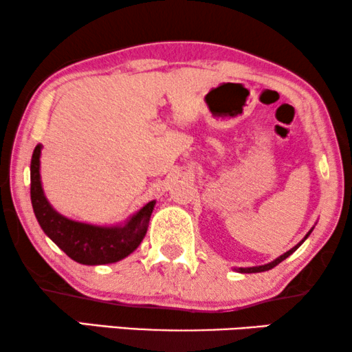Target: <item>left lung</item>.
I'll return each mask as SVG.
<instances>
[{"instance_id":"8db88e82","label":"left lung","mask_w":352,"mask_h":352,"mask_svg":"<svg viewBox=\"0 0 352 352\" xmlns=\"http://www.w3.org/2000/svg\"><path fill=\"white\" fill-rule=\"evenodd\" d=\"M311 232H312V230H309V232H307V234H306V237H305V239H302L300 243H298V245H295V247H293L292 250H288V252H287V253H283V254H282V256H278L277 259H274V261H272V263H267V264H264V266H254V267H239V269H237V271H239V272H242V274H253V272H264V271H269V269L276 267L278 263H282V261H283V259H285V258H288V256H290V254H292L293 252H295V250H298V247H300V245H301L302 242H305V240H306L307 237H309V234H311Z\"/></svg>"}]
</instances>
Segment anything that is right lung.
Returning <instances> with one entry per match:
<instances>
[{"mask_svg": "<svg viewBox=\"0 0 352 352\" xmlns=\"http://www.w3.org/2000/svg\"><path fill=\"white\" fill-rule=\"evenodd\" d=\"M41 144L33 151L30 163V197L33 213L45 234L64 252L67 256L80 264L117 263L131 254L141 245L147 232L148 221L155 206V200L148 201L123 226H93L72 221L57 211L46 200L40 177Z\"/></svg>", "mask_w": 352, "mask_h": 352, "instance_id": "1", "label": "right lung"}]
</instances>
